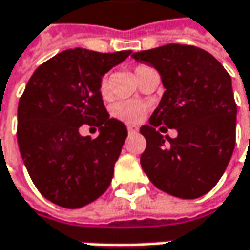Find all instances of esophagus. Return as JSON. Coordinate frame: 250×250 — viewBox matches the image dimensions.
Segmentation results:
<instances>
[{"label":"esophagus","instance_id":"esophagus-1","mask_svg":"<svg viewBox=\"0 0 250 250\" xmlns=\"http://www.w3.org/2000/svg\"><path fill=\"white\" fill-rule=\"evenodd\" d=\"M127 130H128V133H136V131H139V128H137L136 125H127Z\"/></svg>","mask_w":250,"mask_h":250}]
</instances>
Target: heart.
<instances>
[{
  "label": "heart",
  "instance_id": "1",
  "mask_svg": "<svg viewBox=\"0 0 250 250\" xmlns=\"http://www.w3.org/2000/svg\"><path fill=\"white\" fill-rule=\"evenodd\" d=\"M150 70H153V68L148 67V65H143V64L137 65L134 68V76H136V79L139 80L146 71H150ZM100 93H102V96L104 99L108 97V80H107V77H104L102 80ZM145 113H146V105L140 102H120L116 103L114 107H113V114L117 119H120L123 122H127V123H137V122H140L143 119Z\"/></svg>",
  "mask_w": 250,
  "mask_h": 250
}]
</instances>
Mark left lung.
Here are the masks:
<instances>
[{
  "mask_svg": "<svg viewBox=\"0 0 250 250\" xmlns=\"http://www.w3.org/2000/svg\"><path fill=\"white\" fill-rule=\"evenodd\" d=\"M131 57L154 67L166 88L148 125L140 128L147 142L140 157L143 170L171 196L206 194L235 148L238 108L230 76L212 54L193 45L167 44ZM162 124L176 128L178 137L163 136Z\"/></svg>",
  "mask_w": 250,
  "mask_h": 250,
  "instance_id": "8db88e82",
  "label": "left lung"
}]
</instances>
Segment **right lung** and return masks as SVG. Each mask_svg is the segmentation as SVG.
I'll list each match as a JSON object with an SVG mask.
<instances>
[{"label": "right lung", "mask_w": 250, "mask_h": 250, "mask_svg": "<svg viewBox=\"0 0 250 250\" xmlns=\"http://www.w3.org/2000/svg\"><path fill=\"white\" fill-rule=\"evenodd\" d=\"M130 54L65 50L35 70L20 99L21 157L35 188L61 208H83L111 183L127 128L110 119L100 84ZM83 124L99 126V136H81Z\"/></svg>", "instance_id": "obj_1"}]
</instances>
